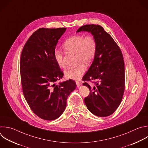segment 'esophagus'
Listing matches in <instances>:
<instances>
[{
    "mask_svg": "<svg viewBox=\"0 0 148 148\" xmlns=\"http://www.w3.org/2000/svg\"><path fill=\"white\" fill-rule=\"evenodd\" d=\"M81 84L79 82H78V81H77V82H76V85H77V86L78 87L79 86L81 85Z\"/></svg>",
    "mask_w": 148,
    "mask_h": 148,
    "instance_id": "1",
    "label": "esophagus"
}]
</instances>
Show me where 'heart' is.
Masks as SVG:
<instances>
[{"label":"heart","mask_w":148,"mask_h":148,"mask_svg":"<svg viewBox=\"0 0 148 148\" xmlns=\"http://www.w3.org/2000/svg\"><path fill=\"white\" fill-rule=\"evenodd\" d=\"M64 50L69 53L75 55L76 67L69 69L65 71L66 78L73 80H78L93 61L97 50V43L92 35L84 36L81 35H72L67 38L63 43ZM55 60L59 67H63V53L58 49L53 52Z\"/></svg>","instance_id":"1"}]
</instances>
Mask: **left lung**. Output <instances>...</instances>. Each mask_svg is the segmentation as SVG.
<instances>
[{"instance_id":"left-lung-1","label":"left lung","mask_w":148,"mask_h":148,"mask_svg":"<svg viewBox=\"0 0 148 148\" xmlns=\"http://www.w3.org/2000/svg\"><path fill=\"white\" fill-rule=\"evenodd\" d=\"M90 32L97 43L93 61L82 78L84 81L96 80L84 99L88 109L98 117H107L119 106L125 89L124 62L120 47L113 38L99 25H85L77 31Z\"/></svg>"}]
</instances>
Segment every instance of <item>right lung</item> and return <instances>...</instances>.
Here are the masks:
<instances>
[{
	"mask_svg": "<svg viewBox=\"0 0 148 148\" xmlns=\"http://www.w3.org/2000/svg\"><path fill=\"white\" fill-rule=\"evenodd\" d=\"M66 30V28L38 29L29 38L21 52L24 96L32 112L45 120H53L61 116L69 95L76 86L72 79L55 84L64 74L55 60L53 52Z\"/></svg>",
	"mask_w": 148,
	"mask_h": 148,
	"instance_id": "obj_1",
	"label": "right lung"
}]
</instances>
